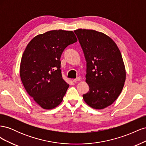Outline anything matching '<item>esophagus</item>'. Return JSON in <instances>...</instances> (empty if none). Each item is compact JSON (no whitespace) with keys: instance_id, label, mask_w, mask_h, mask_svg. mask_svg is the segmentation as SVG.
<instances>
[{"instance_id":"obj_1","label":"esophagus","mask_w":146,"mask_h":146,"mask_svg":"<svg viewBox=\"0 0 146 146\" xmlns=\"http://www.w3.org/2000/svg\"><path fill=\"white\" fill-rule=\"evenodd\" d=\"M80 80H81V78H80V77H77V78H76L74 79V82H78V81H80Z\"/></svg>"}]
</instances>
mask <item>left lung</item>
Instances as JSON below:
<instances>
[{"instance_id": "1", "label": "left lung", "mask_w": 146, "mask_h": 146, "mask_svg": "<svg viewBox=\"0 0 146 146\" xmlns=\"http://www.w3.org/2000/svg\"><path fill=\"white\" fill-rule=\"evenodd\" d=\"M74 32L87 62L86 82L90 91L83 99L92 108H105L117 99L124 86L126 71L121 53L104 33L82 29Z\"/></svg>"}]
</instances>
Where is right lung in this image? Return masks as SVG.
Segmentation results:
<instances>
[{
    "mask_svg": "<svg viewBox=\"0 0 146 146\" xmlns=\"http://www.w3.org/2000/svg\"><path fill=\"white\" fill-rule=\"evenodd\" d=\"M77 41L72 31L54 30L36 35L26 47L20 77L26 91L46 110L63 101L69 86L61 76L60 57L64 48Z\"/></svg>",
    "mask_w": 146,
    "mask_h": 146,
    "instance_id": "add662e5",
    "label": "right lung"
}]
</instances>
